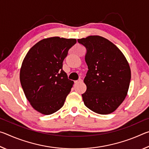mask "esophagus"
Wrapping results in <instances>:
<instances>
[{"label":"esophagus","mask_w":149,"mask_h":149,"mask_svg":"<svg viewBox=\"0 0 149 149\" xmlns=\"http://www.w3.org/2000/svg\"><path fill=\"white\" fill-rule=\"evenodd\" d=\"M82 81H83V80L79 79H78L77 81H75L74 83H75V84H78V83H81Z\"/></svg>","instance_id":"34e87169"}]
</instances>
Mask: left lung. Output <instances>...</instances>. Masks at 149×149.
<instances>
[{"label": "left lung", "instance_id": "obj_1", "mask_svg": "<svg viewBox=\"0 0 149 149\" xmlns=\"http://www.w3.org/2000/svg\"><path fill=\"white\" fill-rule=\"evenodd\" d=\"M85 47L89 70L84 79L87 90L82 94L86 107L100 114L117 109L127 94L131 70L122 51L109 40L99 35L77 39Z\"/></svg>", "mask_w": 149, "mask_h": 149}]
</instances>
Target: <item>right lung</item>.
<instances>
[{"instance_id":"1","label":"right lung","mask_w":149,"mask_h":149,"mask_svg":"<svg viewBox=\"0 0 149 149\" xmlns=\"http://www.w3.org/2000/svg\"><path fill=\"white\" fill-rule=\"evenodd\" d=\"M75 39L49 37L37 42L25 56L20 69L22 89L37 112L52 114L60 110L74 81L62 70L63 61Z\"/></svg>"}]
</instances>
